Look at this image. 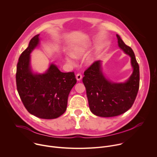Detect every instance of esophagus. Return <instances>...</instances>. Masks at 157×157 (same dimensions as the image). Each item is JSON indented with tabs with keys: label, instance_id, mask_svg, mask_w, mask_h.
Instances as JSON below:
<instances>
[{
	"label": "esophagus",
	"instance_id": "1",
	"mask_svg": "<svg viewBox=\"0 0 157 157\" xmlns=\"http://www.w3.org/2000/svg\"><path fill=\"white\" fill-rule=\"evenodd\" d=\"M76 78L77 81H81V79H82V75H81V74L78 73V74H77V75H76Z\"/></svg>",
	"mask_w": 157,
	"mask_h": 157
}]
</instances>
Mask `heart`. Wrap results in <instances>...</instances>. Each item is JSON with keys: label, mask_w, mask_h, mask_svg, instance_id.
<instances>
[{"label": "heart", "mask_w": 157, "mask_h": 157, "mask_svg": "<svg viewBox=\"0 0 157 157\" xmlns=\"http://www.w3.org/2000/svg\"><path fill=\"white\" fill-rule=\"evenodd\" d=\"M89 48V44L86 43H79L72 46L70 49V55H67L64 57L66 63L73 64H74V59H80L86 53ZM96 59L94 55L87 56L84 60V63L86 65L92 64Z\"/></svg>", "instance_id": "heart-1"}]
</instances>
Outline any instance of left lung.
<instances>
[{
    "mask_svg": "<svg viewBox=\"0 0 157 157\" xmlns=\"http://www.w3.org/2000/svg\"><path fill=\"white\" fill-rule=\"evenodd\" d=\"M118 46L130 58L132 73L124 82H114L107 78L102 68V61H95L85 71L82 78L91 113L99 117L119 116L128 110L136 98L140 81L139 66L132 49L119 35Z\"/></svg>",
    "mask_w": 157,
    "mask_h": 157,
    "instance_id": "obj_1",
    "label": "left lung"
}]
</instances>
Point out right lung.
I'll return each mask as SVG.
<instances>
[{"instance_id": "right-lung-1", "label": "right lung", "mask_w": 157, "mask_h": 157, "mask_svg": "<svg viewBox=\"0 0 157 157\" xmlns=\"http://www.w3.org/2000/svg\"><path fill=\"white\" fill-rule=\"evenodd\" d=\"M40 41V34L33 36L18 59L17 88L30 114L40 119H53L64 113L68 96L76 79L73 72L62 73L52 63L44 73L33 71L30 55Z\"/></svg>"}]
</instances>
